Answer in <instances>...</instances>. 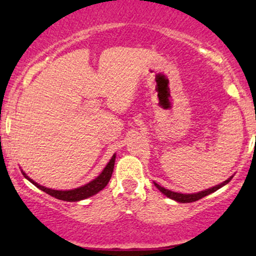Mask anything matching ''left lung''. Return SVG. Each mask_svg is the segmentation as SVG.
Returning <instances> with one entry per match:
<instances>
[{
  "mask_svg": "<svg viewBox=\"0 0 256 256\" xmlns=\"http://www.w3.org/2000/svg\"><path fill=\"white\" fill-rule=\"evenodd\" d=\"M232 177H234V176H231L230 178H228L226 180L222 182V183L216 185V186H212V188H210V189L202 190V192H195V194H182V192H171V190L165 189V188L160 186V185H158V183H155V182H154V185L158 188V190H160L161 192L164 194V195H166L167 198H170L171 200H174V201H177V202H180V204H190V202H195L200 198H204V196L210 195V194L216 192V190L220 189V188H222L224 185L228 184V182H230L232 179Z\"/></svg>",
  "mask_w": 256,
  "mask_h": 256,
  "instance_id": "1",
  "label": "left lung"
}]
</instances>
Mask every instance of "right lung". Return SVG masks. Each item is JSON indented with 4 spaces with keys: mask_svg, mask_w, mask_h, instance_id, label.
<instances>
[{
    "mask_svg": "<svg viewBox=\"0 0 256 256\" xmlns=\"http://www.w3.org/2000/svg\"><path fill=\"white\" fill-rule=\"evenodd\" d=\"M114 164H116V154H113V156H112L110 162L106 165L104 171L100 173L94 180L89 182V183L83 185V186L76 188V189H72V190H55V189H50V188H46L43 186V185L36 183V182L28 177L24 171L22 172V174H24V177L28 179V182H31L34 186H37L38 189L42 190L44 192H46L48 195L52 196V198L61 200V201L77 202V201H82V200L90 198V196L96 195V194L101 192L102 189H104L106 185L108 184V182H110V179L112 177V173H113Z\"/></svg>",
    "mask_w": 256,
    "mask_h": 256,
    "instance_id": "obj_1",
    "label": "right lung"
}]
</instances>
